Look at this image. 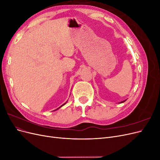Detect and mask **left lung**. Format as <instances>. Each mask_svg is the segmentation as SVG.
I'll return each mask as SVG.
<instances>
[{"mask_svg":"<svg viewBox=\"0 0 160 160\" xmlns=\"http://www.w3.org/2000/svg\"><path fill=\"white\" fill-rule=\"evenodd\" d=\"M125 101H126V99H125V100H124V101H122V102H120V103H123V102H125Z\"/></svg>","mask_w":160,"mask_h":160,"instance_id":"8db88e82","label":"left lung"}]
</instances>
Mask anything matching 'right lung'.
Masks as SVG:
<instances>
[{"label":"right lung","instance_id":"obj_1","mask_svg":"<svg viewBox=\"0 0 160 160\" xmlns=\"http://www.w3.org/2000/svg\"><path fill=\"white\" fill-rule=\"evenodd\" d=\"M67 102H66V103H67ZM64 103V104H62V105H61V106H60V107H59V108H57V109H56V110H57V109H59V108H61V107H62V106H63V105H65V103Z\"/></svg>","mask_w":160,"mask_h":160}]
</instances>
